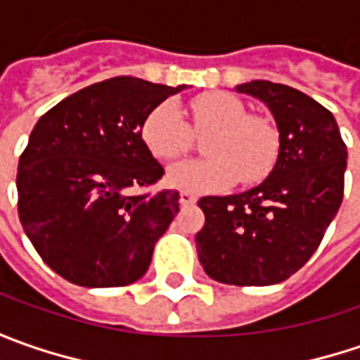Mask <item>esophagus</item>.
Instances as JSON below:
<instances>
[{"mask_svg":"<svg viewBox=\"0 0 360 360\" xmlns=\"http://www.w3.org/2000/svg\"><path fill=\"white\" fill-rule=\"evenodd\" d=\"M196 202V196L190 194V192H180V204L182 206H192Z\"/></svg>","mask_w":360,"mask_h":360,"instance_id":"34e87169","label":"esophagus"}]
</instances>
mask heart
I'll return each instance as SVG.
<instances>
[{
  "label": "heart",
  "instance_id": "b5f03b06",
  "mask_svg": "<svg viewBox=\"0 0 360 360\" xmlns=\"http://www.w3.org/2000/svg\"><path fill=\"white\" fill-rule=\"evenodd\" d=\"M192 131L206 134L202 152L208 158L182 160L168 168L166 180L186 192H212L264 180L281 152L276 126L264 116H250L232 94L210 91L188 104ZM142 142L154 158L174 160L192 144V134L180 108L172 100L148 112L140 128Z\"/></svg>",
  "mask_w": 360,
  "mask_h": 360
}]
</instances>
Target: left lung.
Returning <instances> with one entry per match:
<instances>
[{
	"label": "left lung",
	"mask_w": 360,
	"mask_h": 360,
	"mask_svg": "<svg viewBox=\"0 0 360 360\" xmlns=\"http://www.w3.org/2000/svg\"><path fill=\"white\" fill-rule=\"evenodd\" d=\"M236 91L266 104L281 152L262 184L198 200L206 222L196 248L218 283L266 286L292 276L319 248L342 202L347 146L335 116L302 91L266 79Z\"/></svg>",
	"instance_id": "obj_1"
}]
</instances>
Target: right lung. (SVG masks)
I'll use <instances>...</instances> for the list:
<instances>
[{"instance_id": "right-lung-1", "label": "right lung", "mask_w": 360, "mask_h": 360, "mask_svg": "<svg viewBox=\"0 0 360 360\" xmlns=\"http://www.w3.org/2000/svg\"><path fill=\"white\" fill-rule=\"evenodd\" d=\"M184 88L110 77L37 120L18 164V212L37 255L65 281L102 288L146 274L180 196L136 192L164 174L140 128L152 108Z\"/></svg>"}]
</instances>
